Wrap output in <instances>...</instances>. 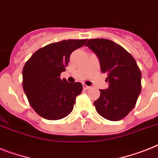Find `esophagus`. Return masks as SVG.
I'll use <instances>...</instances> for the list:
<instances>
[{"mask_svg":"<svg viewBox=\"0 0 158 158\" xmlns=\"http://www.w3.org/2000/svg\"><path fill=\"white\" fill-rule=\"evenodd\" d=\"M83 89H84V90H87V89H89V88H90L89 86L86 85V84H84V83L83 84Z\"/></svg>","mask_w":158,"mask_h":158,"instance_id":"1","label":"esophagus"}]
</instances>
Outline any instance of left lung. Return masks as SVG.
I'll return each mask as SVG.
<instances>
[{"label":"left lung","mask_w":158,"mask_h":158,"mask_svg":"<svg viewBox=\"0 0 158 158\" xmlns=\"http://www.w3.org/2000/svg\"><path fill=\"white\" fill-rule=\"evenodd\" d=\"M86 46L99 60L100 69L108 77V88L100 90L94 102L98 113L112 121L124 118L136 105L141 91V72L136 60L121 46L108 39H89Z\"/></svg>","instance_id":"obj_1"}]
</instances>
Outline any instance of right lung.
<instances>
[{"label": "right lung", "mask_w": 158, "mask_h": 158, "mask_svg": "<svg viewBox=\"0 0 158 158\" xmlns=\"http://www.w3.org/2000/svg\"><path fill=\"white\" fill-rule=\"evenodd\" d=\"M87 39H69L50 43L30 58L22 71V87L33 109L46 120H60L72 112L82 83L60 79L70 55Z\"/></svg>", "instance_id": "1"}]
</instances>
